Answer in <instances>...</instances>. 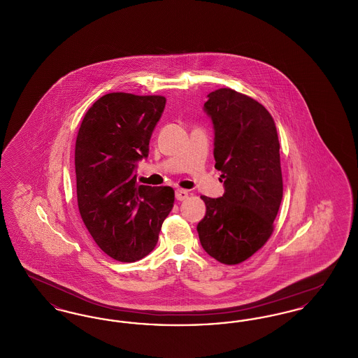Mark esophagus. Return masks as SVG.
Instances as JSON below:
<instances>
[{
	"label": "esophagus",
	"instance_id": "34e87169",
	"mask_svg": "<svg viewBox=\"0 0 358 358\" xmlns=\"http://www.w3.org/2000/svg\"><path fill=\"white\" fill-rule=\"evenodd\" d=\"M176 199L178 201H182V200L187 199V190H185V189H177L176 190Z\"/></svg>",
	"mask_w": 358,
	"mask_h": 358
}]
</instances>
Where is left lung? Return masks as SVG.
<instances>
[{"mask_svg": "<svg viewBox=\"0 0 358 358\" xmlns=\"http://www.w3.org/2000/svg\"><path fill=\"white\" fill-rule=\"evenodd\" d=\"M205 113L215 129V168L222 171L224 194L203 196L200 243L224 264H238L273 235L283 197L279 139L271 114L255 99L232 88L208 95Z\"/></svg>", "mask_w": 358, "mask_h": 358, "instance_id": "obj_1", "label": "left lung"}]
</instances>
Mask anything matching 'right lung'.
<instances>
[{
    "label": "right lung",
    "instance_id": "obj_1",
    "mask_svg": "<svg viewBox=\"0 0 358 358\" xmlns=\"http://www.w3.org/2000/svg\"><path fill=\"white\" fill-rule=\"evenodd\" d=\"M166 99L106 94L82 120L75 145L78 206L85 228L104 254L124 263L149 255L174 204L171 187L136 182V162Z\"/></svg>",
    "mask_w": 358,
    "mask_h": 358
}]
</instances>
